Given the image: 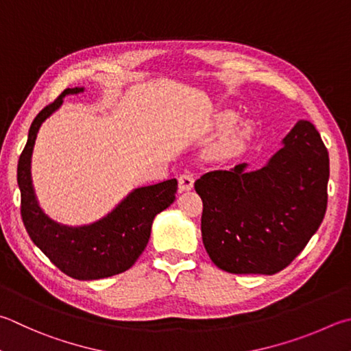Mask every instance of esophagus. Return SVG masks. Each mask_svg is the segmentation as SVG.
I'll return each instance as SVG.
<instances>
[{
	"instance_id": "esophagus-1",
	"label": "esophagus",
	"mask_w": 351,
	"mask_h": 351,
	"mask_svg": "<svg viewBox=\"0 0 351 351\" xmlns=\"http://www.w3.org/2000/svg\"><path fill=\"white\" fill-rule=\"evenodd\" d=\"M193 175L192 173H182L178 178V187H180V192H189V190L193 189Z\"/></svg>"
}]
</instances>
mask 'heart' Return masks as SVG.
<instances>
[{
  "label": "heart",
  "instance_id": "1",
  "mask_svg": "<svg viewBox=\"0 0 351 351\" xmlns=\"http://www.w3.org/2000/svg\"><path fill=\"white\" fill-rule=\"evenodd\" d=\"M216 129L222 130L208 147V156L213 159H232L247 149L254 133V124L248 118H238L233 110H222L216 114Z\"/></svg>",
  "mask_w": 351,
  "mask_h": 351
}]
</instances>
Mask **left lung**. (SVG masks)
Returning a JSON list of instances; mask_svg holds the SVG:
<instances>
[{
  "instance_id": "8db88e82",
  "label": "left lung",
  "mask_w": 351,
  "mask_h": 351,
  "mask_svg": "<svg viewBox=\"0 0 351 351\" xmlns=\"http://www.w3.org/2000/svg\"><path fill=\"white\" fill-rule=\"evenodd\" d=\"M330 161L315 125L299 121L264 167L242 162L195 182L204 247L234 275H275L304 250L327 208Z\"/></svg>"
}]
</instances>
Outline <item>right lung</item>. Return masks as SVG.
Segmentation results:
<instances>
[{
  "label": "right lung",
  "mask_w": 351,
  "mask_h": 351,
  "mask_svg": "<svg viewBox=\"0 0 351 351\" xmlns=\"http://www.w3.org/2000/svg\"><path fill=\"white\" fill-rule=\"evenodd\" d=\"M84 90V87L66 88L36 114L18 161L16 180L21 192L23 222L30 239L66 275L80 281H92L118 275L136 263L149 244L155 216L173 204L178 181L173 178L133 189L112 212L90 224L67 226L50 218L38 202L32 182L30 164L35 139L41 124L60 109L67 95Z\"/></svg>",
  "instance_id": "obj_1"
}]
</instances>
